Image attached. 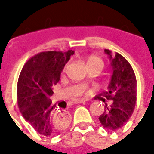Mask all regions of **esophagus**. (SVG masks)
Returning <instances> with one entry per match:
<instances>
[{"label":"esophagus","mask_w":154,"mask_h":154,"mask_svg":"<svg viewBox=\"0 0 154 154\" xmlns=\"http://www.w3.org/2000/svg\"><path fill=\"white\" fill-rule=\"evenodd\" d=\"M79 102H80V103H86V100H79Z\"/></svg>","instance_id":"obj_1"}]
</instances>
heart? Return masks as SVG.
Returning a JSON list of instances; mask_svg holds the SVG:
<instances>
[{
	"mask_svg": "<svg viewBox=\"0 0 154 154\" xmlns=\"http://www.w3.org/2000/svg\"><path fill=\"white\" fill-rule=\"evenodd\" d=\"M85 63H86V65L87 67H88V69H98V70L101 71L102 68L104 67V63L103 61L100 59V57H98L96 55H89L87 57H85ZM67 67V64L65 65V67L63 68V71H66ZM82 92H81L80 94H82Z\"/></svg>",
	"mask_w": 154,
	"mask_h": 154,
	"instance_id": "heart-1",
	"label": "heart"
}]
</instances>
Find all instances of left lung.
<instances>
[{
  "instance_id": "obj_1",
  "label": "left lung",
  "mask_w": 154,
  "mask_h": 154,
  "mask_svg": "<svg viewBox=\"0 0 154 154\" xmlns=\"http://www.w3.org/2000/svg\"><path fill=\"white\" fill-rule=\"evenodd\" d=\"M109 56L113 73L107 91L103 97L112 103L105 106V111L99 117L104 128L116 131L121 129L132 116L136 104L137 81L134 72L128 61L121 54L111 55L109 49H105Z\"/></svg>"
}]
</instances>
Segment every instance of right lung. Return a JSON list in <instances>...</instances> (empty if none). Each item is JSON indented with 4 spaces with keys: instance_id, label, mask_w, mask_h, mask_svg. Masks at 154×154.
<instances>
[{
    "instance_id": "add662e5",
    "label": "right lung",
    "mask_w": 154,
    "mask_h": 154,
    "mask_svg": "<svg viewBox=\"0 0 154 154\" xmlns=\"http://www.w3.org/2000/svg\"><path fill=\"white\" fill-rule=\"evenodd\" d=\"M74 51L42 52L25 63L19 77L17 101L20 111L42 135L53 136L68 125L66 111L57 113L52 105L53 87L60 80L61 72Z\"/></svg>"
}]
</instances>
